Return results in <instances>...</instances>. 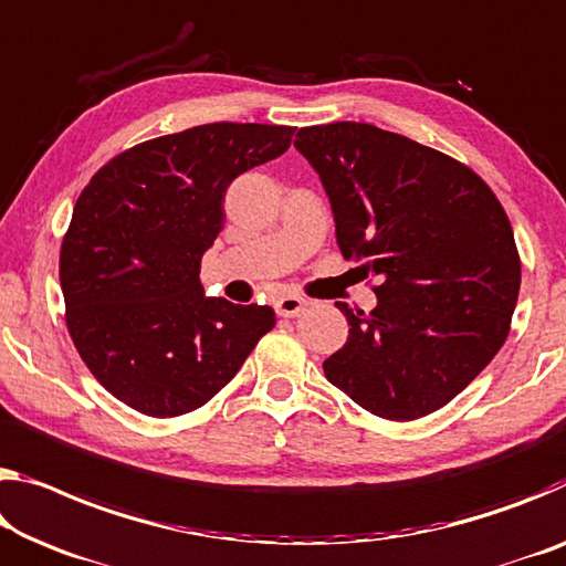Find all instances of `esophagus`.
I'll return each instance as SVG.
<instances>
[{"mask_svg": "<svg viewBox=\"0 0 566 566\" xmlns=\"http://www.w3.org/2000/svg\"><path fill=\"white\" fill-rule=\"evenodd\" d=\"M304 307H307V300L300 297V294H284V297L274 302V312L280 317H297L302 315Z\"/></svg>", "mask_w": 566, "mask_h": 566, "instance_id": "1", "label": "esophagus"}]
</instances>
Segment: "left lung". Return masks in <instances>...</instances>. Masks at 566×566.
Segmentation results:
<instances>
[{"label":"left lung","instance_id":"left-lung-1","mask_svg":"<svg viewBox=\"0 0 566 566\" xmlns=\"http://www.w3.org/2000/svg\"><path fill=\"white\" fill-rule=\"evenodd\" d=\"M325 184L345 259L373 276L370 315L337 304L347 343L327 380L385 420L448 406L511 329L522 259L504 206L461 160L370 123L300 128Z\"/></svg>","mask_w":566,"mask_h":566}]
</instances>
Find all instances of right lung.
<instances>
[{
	"label": "right lung",
	"instance_id": "obj_1",
	"mask_svg": "<svg viewBox=\"0 0 566 566\" xmlns=\"http://www.w3.org/2000/svg\"><path fill=\"white\" fill-rule=\"evenodd\" d=\"M292 136V125H196L123 150L83 188L60 249L65 322L128 408L176 418L206 406L274 327L269 307L203 297L199 274L229 184Z\"/></svg>",
	"mask_w": 566,
	"mask_h": 566
}]
</instances>
